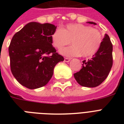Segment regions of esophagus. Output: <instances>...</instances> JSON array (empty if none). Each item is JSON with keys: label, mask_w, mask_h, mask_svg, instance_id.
I'll list each match as a JSON object with an SVG mask.
<instances>
[{"label": "esophagus", "mask_w": 124, "mask_h": 124, "mask_svg": "<svg viewBox=\"0 0 124 124\" xmlns=\"http://www.w3.org/2000/svg\"><path fill=\"white\" fill-rule=\"evenodd\" d=\"M70 60H71V59H70V58H64V61H65L66 62H69Z\"/></svg>", "instance_id": "34e87169"}]
</instances>
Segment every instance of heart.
I'll return each instance as SVG.
<instances>
[{"label": "heart", "mask_w": 124, "mask_h": 124, "mask_svg": "<svg viewBox=\"0 0 124 124\" xmlns=\"http://www.w3.org/2000/svg\"><path fill=\"white\" fill-rule=\"evenodd\" d=\"M51 43L60 49L70 43L71 46L63 48L60 53L66 56L89 57L94 55L101 46L102 35L97 29L82 24H69L54 30L51 34Z\"/></svg>", "instance_id": "obj_1"}]
</instances>
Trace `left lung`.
<instances>
[{
    "label": "left lung",
    "mask_w": 124,
    "mask_h": 124,
    "mask_svg": "<svg viewBox=\"0 0 124 124\" xmlns=\"http://www.w3.org/2000/svg\"><path fill=\"white\" fill-rule=\"evenodd\" d=\"M89 24L96 25L93 22ZM113 45L108 35L105 34L101 46L91 59L82 61V68L74 74V77L83 87H94L106 80L113 66Z\"/></svg>",
    "instance_id": "left-lung-1"
}]
</instances>
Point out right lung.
<instances>
[{"mask_svg":"<svg viewBox=\"0 0 124 124\" xmlns=\"http://www.w3.org/2000/svg\"><path fill=\"white\" fill-rule=\"evenodd\" d=\"M56 29L53 24L31 22L13 37L9 46L11 71L23 86L35 89L46 85L54 66L64 61L51 43V36Z\"/></svg>","mask_w":124,"mask_h":124,"instance_id":"obj_1","label":"right lung"}]
</instances>
